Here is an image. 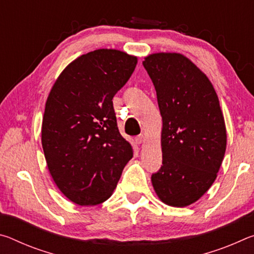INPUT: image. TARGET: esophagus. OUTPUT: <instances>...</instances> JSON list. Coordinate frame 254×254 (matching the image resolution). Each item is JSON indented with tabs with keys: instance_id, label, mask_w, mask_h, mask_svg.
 <instances>
[{
	"instance_id": "esophagus-1",
	"label": "esophagus",
	"mask_w": 254,
	"mask_h": 254,
	"mask_svg": "<svg viewBox=\"0 0 254 254\" xmlns=\"http://www.w3.org/2000/svg\"><path fill=\"white\" fill-rule=\"evenodd\" d=\"M145 141V136H144V134H140V135H137L136 137H135V142H136V144H141V143H143Z\"/></svg>"
}]
</instances>
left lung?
<instances>
[{
  "label": "left lung",
  "mask_w": 254,
  "mask_h": 254,
  "mask_svg": "<svg viewBox=\"0 0 254 254\" xmlns=\"http://www.w3.org/2000/svg\"><path fill=\"white\" fill-rule=\"evenodd\" d=\"M162 118V166L151 177L162 203L185 207L212 186L226 150L220 101L208 77L186 56L157 53L142 63Z\"/></svg>",
  "instance_id": "left-lung-1"
}]
</instances>
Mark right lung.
I'll return each instance as SVG.
<instances>
[{
    "label": "right lung",
    "instance_id": "add662e5",
    "mask_svg": "<svg viewBox=\"0 0 254 254\" xmlns=\"http://www.w3.org/2000/svg\"><path fill=\"white\" fill-rule=\"evenodd\" d=\"M137 58L117 49L79 56L56 79L47 98L41 143L51 178L80 206L109 199L133 149L119 131L113 97Z\"/></svg>",
    "mask_w": 254,
    "mask_h": 254
}]
</instances>
